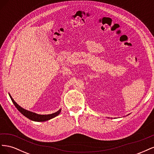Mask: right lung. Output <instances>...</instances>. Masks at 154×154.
<instances>
[{"mask_svg":"<svg viewBox=\"0 0 154 154\" xmlns=\"http://www.w3.org/2000/svg\"><path fill=\"white\" fill-rule=\"evenodd\" d=\"M9 95H10V98L13 103L14 105L16 106V108L18 109V110L19 111L21 114H22L24 116H26V118H27L32 121H34V122H45V121L49 120L51 119L56 117V116H57L60 113V112H61V109H60L57 112H54V113L51 114H48V115L37 114L36 113L28 111L22 108L20 106L18 105L16 103V102L14 101V100L12 98V97L11 96V95L10 94H9Z\"/></svg>","mask_w":154,"mask_h":154,"instance_id":"add662e5","label":"right lung"}]
</instances>
